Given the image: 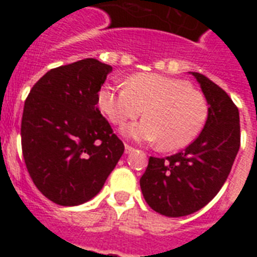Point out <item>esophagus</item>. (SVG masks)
<instances>
[{
  "instance_id": "obj_1",
  "label": "esophagus",
  "mask_w": 257,
  "mask_h": 257,
  "mask_svg": "<svg viewBox=\"0 0 257 257\" xmlns=\"http://www.w3.org/2000/svg\"><path fill=\"white\" fill-rule=\"evenodd\" d=\"M132 152H135V148H133V147H131V145L125 144V153H126V155H129V153H132Z\"/></svg>"
}]
</instances>
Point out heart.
<instances>
[{
    "label": "heart",
    "mask_w": 257,
    "mask_h": 257,
    "mask_svg": "<svg viewBox=\"0 0 257 257\" xmlns=\"http://www.w3.org/2000/svg\"><path fill=\"white\" fill-rule=\"evenodd\" d=\"M97 104L114 125H122L143 113L139 122L122 128L129 139L159 143L165 151L187 147L199 136L208 117L205 97L185 80L157 73H137L124 86L104 85Z\"/></svg>",
    "instance_id": "obj_1"
}]
</instances>
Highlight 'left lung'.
I'll use <instances>...</instances> for the list:
<instances>
[{
  "instance_id": "1",
  "label": "left lung",
  "mask_w": 257,
  "mask_h": 257,
  "mask_svg": "<svg viewBox=\"0 0 257 257\" xmlns=\"http://www.w3.org/2000/svg\"><path fill=\"white\" fill-rule=\"evenodd\" d=\"M191 74L209 106L203 131L183 152L165 159L149 157L140 179L149 207L168 217L191 215L205 207L225 183L240 148L237 106L204 74Z\"/></svg>"
}]
</instances>
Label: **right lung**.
Here are the masks:
<instances>
[{
	"mask_svg": "<svg viewBox=\"0 0 257 257\" xmlns=\"http://www.w3.org/2000/svg\"><path fill=\"white\" fill-rule=\"evenodd\" d=\"M112 66L96 58L50 69L30 90L21 121L22 155L34 185L73 207L101 191L124 144L97 108Z\"/></svg>",
	"mask_w": 257,
	"mask_h": 257,
	"instance_id": "add662e5",
	"label": "right lung"
}]
</instances>
